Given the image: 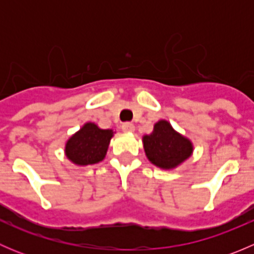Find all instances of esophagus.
Segmentation results:
<instances>
[{
    "label": "esophagus",
    "mask_w": 254,
    "mask_h": 254,
    "mask_svg": "<svg viewBox=\"0 0 254 254\" xmlns=\"http://www.w3.org/2000/svg\"><path fill=\"white\" fill-rule=\"evenodd\" d=\"M122 129L123 131L125 132H132L135 130V127L134 124H131V123H124V124L122 125Z\"/></svg>",
    "instance_id": "1"
}]
</instances>
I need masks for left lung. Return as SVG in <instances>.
<instances>
[{"instance_id": "8db88e82", "label": "left lung", "mask_w": 254, "mask_h": 254, "mask_svg": "<svg viewBox=\"0 0 254 254\" xmlns=\"http://www.w3.org/2000/svg\"><path fill=\"white\" fill-rule=\"evenodd\" d=\"M143 148L148 160L165 170L177 167L193 151L191 142L176 132L166 120L155 124L152 134L143 136Z\"/></svg>"}]
</instances>
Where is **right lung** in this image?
Instances as JSON below:
<instances>
[{"label": "right lung", "mask_w": 254, "mask_h": 254, "mask_svg": "<svg viewBox=\"0 0 254 254\" xmlns=\"http://www.w3.org/2000/svg\"><path fill=\"white\" fill-rule=\"evenodd\" d=\"M113 130L99 129L93 123H87L66 143V156L79 166L93 165L106 156Z\"/></svg>", "instance_id": "add662e5"}]
</instances>
